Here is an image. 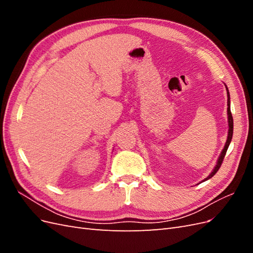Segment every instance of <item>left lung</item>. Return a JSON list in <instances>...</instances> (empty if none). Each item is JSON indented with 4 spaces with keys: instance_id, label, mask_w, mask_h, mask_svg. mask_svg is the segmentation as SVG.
Wrapping results in <instances>:
<instances>
[{
    "instance_id": "left-lung-1",
    "label": "left lung",
    "mask_w": 253,
    "mask_h": 253,
    "mask_svg": "<svg viewBox=\"0 0 253 253\" xmlns=\"http://www.w3.org/2000/svg\"><path fill=\"white\" fill-rule=\"evenodd\" d=\"M226 89H227V95H228V102H227L228 109H227V115H228V126H229L227 141H226V144H225V147H224L223 151H221L220 155H219V157H218V159H217V163H216L215 168H214L213 171L210 173V175L208 176V177H206L203 181H206V180L210 179V178L212 177V176L215 175V173L218 171V169L220 168L221 164H223V160H224V157H225V155H226V152H227V150H228L229 144H230L231 139H232V135H233V118H232V114H231V111H230V95H229V90H228V87H227V86H226Z\"/></svg>"
}]
</instances>
